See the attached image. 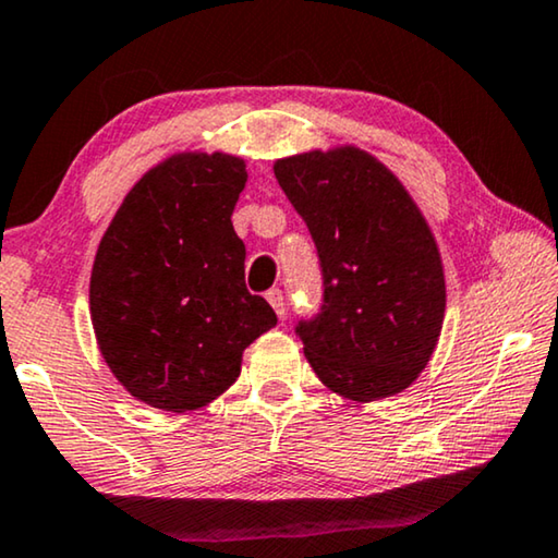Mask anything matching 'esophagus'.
Masks as SVG:
<instances>
[{
  "mask_svg": "<svg viewBox=\"0 0 558 558\" xmlns=\"http://www.w3.org/2000/svg\"><path fill=\"white\" fill-rule=\"evenodd\" d=\"M265 298H268V303L272 305V311L278 313V318L286 316V298H282V290L272 288V290H268V293H265Z\"/></svg>",
  "mask_w": 558,
  "mask_h": 558,
  "instance_id": "1",
  "label": "esophagus"
}]
</instances>
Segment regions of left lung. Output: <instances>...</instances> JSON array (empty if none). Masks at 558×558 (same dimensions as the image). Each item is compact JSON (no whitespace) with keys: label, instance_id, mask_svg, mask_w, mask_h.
I'll use <instances>...</instances> for the list:
<instances>
[{"label":"left lung","instance_id":"8db88e82","mask_svg":"<svg viewBox=\"0 0 558 558\" xmlns=\"http://www.w3.org/2000/svg\"><path fill=\"white\" fill-rule=\"evenodd\" d=\"M272 171L324 268V311L298 326L320 384L361 404L412 387L447 305L442 257L417 202L354 144L286 156Z\"/></svg>","mask_w":558,"mask_h":558}]
</instances>
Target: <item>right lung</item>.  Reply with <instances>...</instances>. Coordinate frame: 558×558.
<instances>
[{
  "instance_id": "obj_1",
  "label": "right lung",
  "mask_w": 558,
  "mask_h": 558,
  "mask_svg": "<svg viewBox=\"0 0 558 558\" xmlns=\"http://www.w3.org/2000/svg\"><path fill=\"white\" fill-rule=\"evenodd\" d=\"M242 156L177 151L131 186L100 238L90 320L104 361L133 399L194 412L238 381L242 354L278 324L245 286L232 211Z\"/></svg>"
}]
</instances>
